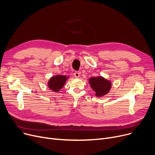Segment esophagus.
Returning a JSON list of instances; mask_svg holds the SVG:
<instances>
[{
    "instance_id": "1",
    "label": "esophagus",
    "mask_w": 155,
    "mask_h": 155,
    "mask_svg": "<svg viewBox=\"0 0 155 155\" xmlns=\"http://www.w3.org/2000/svg\"><path fill=\"white\" fill-rule=\"evenodd\" d=\"M73 75H74L75 78H79L80 77V73L78 72V71H75L74 74H73Z\"/></svg>"
}]
</instances>
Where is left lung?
I'll return each mask as SVG.
<instances>
[{
  "mask_svg": "<svg viewBox=\"0 0 155 155\" xmlns=\"http://www.w3.org/2000/svg\"><path fill=\"white\" fill-rule=\"evenodd\" d=\"M89 84L97 97H102L107 94L111 88V82L102 77H92L89 79Z\"/></svg>",
  "mask_w": 155,
  "mask_h": 155,
  "instance_id": "obj_1",
  "label": "left lung"
}]
</instances>
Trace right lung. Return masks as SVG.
<instances>
[{
	"label": "right lung",
	"instance_id": "1",
	"mask_svg": "<svg viewBox=\"0 0 155 155\" xmlns=\"http://www.w3.org/2000/svg\"><path fill=\"white\" fill-rule=\"evenodd\" d=\"M68 78V77L60 75L53 76L49 80L48 86L52 91L58 92L62 88L64 84L66 82L67 79Z\"/></svg>",
	"mask_w": 155,
	"mask_h": 155
}]
</instances>
